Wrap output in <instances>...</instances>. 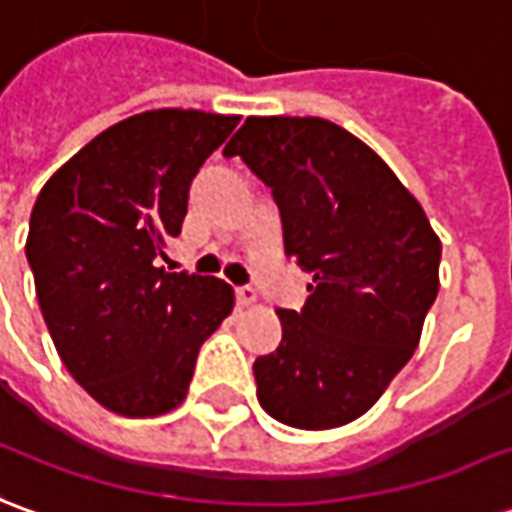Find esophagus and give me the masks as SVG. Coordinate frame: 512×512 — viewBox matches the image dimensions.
I'll list each match as a JSON object with an SVG mask.
<instances>
[{
    "instance_id": "obj_1",
    "label": "esophagus",
    "mask_w": 512,
    "mask_h": 512,
    "mask_svg": "<svg viewBox=\"0 0 512 512\" xmlns=\"http://www.w3.org/2000/svg\"><path fill=\"white\" fill-rule=\"evenodd\" d=\"M259 300L256 289L253 286H237V303L239 306H253Z\"/></svg>"
}]
</instances>
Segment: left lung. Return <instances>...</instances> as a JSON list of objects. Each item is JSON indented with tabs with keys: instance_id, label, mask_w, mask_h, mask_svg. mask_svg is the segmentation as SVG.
<instances>
[{
	"instance_id": "left-lung-1",
	"label": "left lung",
	"mask_w": 512,
	"mask_h": 512,
	"mask_svg": "<svg viewBox=\"0 0 512 512\" xmlns=\"http://www.w3.org/2000/svg\"><path fill=\"white\" fill-rule=\"evenodd\" d=\"M273 190L286 256L311 273L300 311L278 308L256 397L278 422L331 430L364 416L411 361L438 295L441 239L394 170L325 118H248L223 148Z\"/></svg>"
}]
</instances>
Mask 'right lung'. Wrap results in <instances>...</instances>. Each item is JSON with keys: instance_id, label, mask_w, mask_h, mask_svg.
<instances>
[{"instance_id": "add662e5", "label": "right lung", "mask_w": 512, "mask_h": 512, "mask_svg": "<svg viewBox=\"0 0 512 512\" xmlns=\"http://www.w3.org/2000/svg\"><path fill=\"white\" fill-rule=\"evenodd\" d=\"M237 115L148 110L104 129L43 184L27 262L71 378L107 411L146 419L187 397L201 344L234 308L212 275L165 273L190 184Z\"/></svg>"}]
</instances>
